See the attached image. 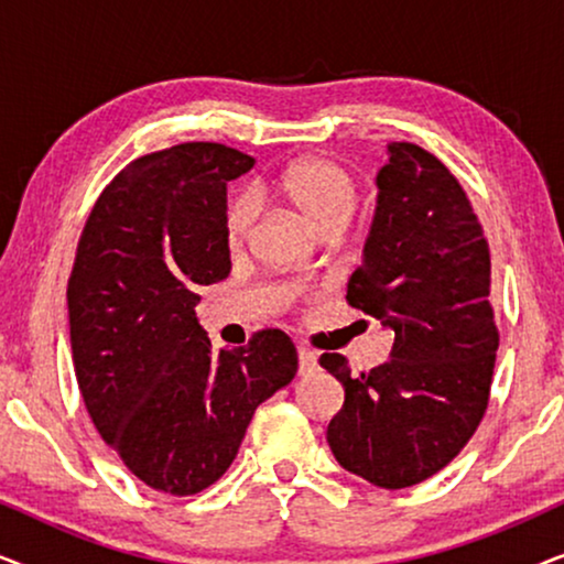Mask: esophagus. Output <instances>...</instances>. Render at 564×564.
I'll return each mask as SVG.
<instances>
[{"mask_svg":"<svg viewBox=\"0 0 564 564\" xmlns=\"http://www.w3.org/2000/svg\"><path fill=\"white\" fill-rule=\"evenodd\" d=\"M315 367H318V357H315V351L307 349V346H297V372L307 377L315 372Z\"/></svg>","mask_w":564,"mask_h":564,"instance_id":"obj_1","label":"esophagus"}]
</instances>
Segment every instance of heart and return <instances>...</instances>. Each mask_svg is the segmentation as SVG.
<instances>
[{
    "label": "heart",
    "mask_w": 564,
    "mask_h": 564,
    "mask_svg": "<svg viewBox=\"0 0 564 564\" xmlns=\"http://www.w3.org/2000/svg\"><path fill=\"white\" fill-rule=\"evenodd\" d=\"M269 192L318 230L346 226L357 205V182L349 169L328 156H307L284 166ZM253 228V205L246 195L228 199L226 207V241L230 249H241Z\"/></svg>",
    "instance_id": "heart-1"
}]
</instances>
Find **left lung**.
<instances>
[{
  "label": "left lung",
  "mask_w": 564,
  "mask_h": 564,
  "mask_svg": "<svg viewBox=\"0 0 564 564\" xmlns=\"http://www.w3.org/2000/svg\"><path fill=\"white\" fill-rule=\"evenodd\" d=\"M377 210L346 300L395 334L390 359L354 375L341 354L321 367L344 384L328 423L338 465L400 490L444 469L480 426L498 351L490 249L449 169L415 143H390Z\"/></svg>",
  "instance_id": "obj_1"
}]
</instances>
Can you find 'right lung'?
Wrapping results in <instances>:
<instances>
[{
  "label": "right lung",
  "instance_id": "1",
  "mask_svg": "<svg viewBox=\"0 0 564 564\" xmlns=\"http://www.w3.org/2000/svg\"><path fill=\"white\" fill-rule=\"evenodd\" d=\"M253 166L192 141L130 161L84 223L68 326L76 382L99 436L130 473L195 496L236 459L253 411L297 375L280 328L215 351L197 323V284L226 280V184Z\"/></svg>",
  "mask_w": 564,
  "mask_h": 564
}]
</instances>
